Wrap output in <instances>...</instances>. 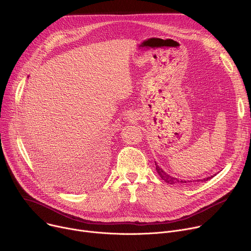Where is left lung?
<instances>
[{
	"instance_id": "1",
	"label": "left lung",
	"mask_w": 251,
	"mask_h": 251,
	"mask_svg": "<svg viewBox=\"0 0 251 251\" xmlns=\"http://www.w3.org/2000/svg\"><path fill=\"white\" fill-rule=\"evenodd\" d=\"M155 165H156V170H157V172H158V174H159V176H161V178L162 180H164V182H166V183H168V184H170V185H176V184H180V185H184V184H188V183H191V181H183V180H178V178H176V177H174V176H169L166 172H164L157 164H156V162H155ZM216 176V175H214ZM208 176V177H205V178H202V180H198V182H205V181H208L209 178H211L212 176Z\"/></svg>"
}]
</instances>
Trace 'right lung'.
I'll use <instances>...</instances> for the list:
<instances>
[{
    "mask_svg": "<svg viewBox=\"0 0 251 251\" xmlns=\"http://www.w3.org/2000/svg\"><path fill=\"white\" fill-rule=\"evenodd\" d=\"M108 154V153H107ZM105 162V152H103L100 148H96L91 157V164L97 170H103Z\"/></svg>",
    "mask_w": 251,
    "mask_h": 251,
    "instance_id": "right-lung-1",
    "label": "right lung"
}]
</instances>
